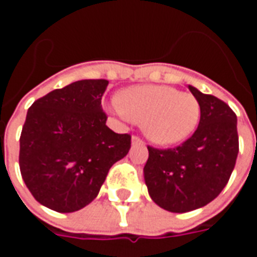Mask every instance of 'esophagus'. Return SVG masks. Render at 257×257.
I'll return each mask as SVG.
<instances>
[{
  "mask_svg": "<svg viewBox=\"0 0 257 257\" xmlns=\"http://www.w3.org/2000/svg\"><path fill=\"white\" fill-rule=\"evenodd\" d=\"M145 142H143V139L142 138H139V136H132V145H143Z\"/></svg>",
  "mask_w": 257,
  "mask_h": 257,
  "instance_id": "1",
  "label": "esophagus"
}]
</instances>
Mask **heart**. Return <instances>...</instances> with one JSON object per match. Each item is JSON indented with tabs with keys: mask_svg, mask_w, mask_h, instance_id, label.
Segmentation results:
<instances>
[{
	"mask_svg": "<svg viewBox=\"0 0 257 257\" xmlns=\"http://www.w3.org/2000/svg\"><path fill=\"white\" fill-rule=\"evenodd\" d=\"M112 107L121 117L142 123L146 136L158 145H175L187 139L201 117L195 96L165 85L128 88Z\"/></svg>",
	"mask_w": 257,
	"mask_h": 257,
	"instance_id": "obj_1",
	"label": "heart"
}]
</instances>
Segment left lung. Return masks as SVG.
I'll return each instance as SVG.
<instances>
[{
    "label": "left lung",
    "instance_id": "8db88e82",
    "mask_svg": "<svg viewBox=\"0 0 257 257\" xmlns=\"http://www.w3.org/2000/svg\"><path fill=\"white\" fill-rule=\"evenodd\" d=\"M201 107L198 128L172 149L147 146L145 180L158 206L184 213L209 204L221 193L235 167L237 115L213 95L189 86Z\"/></svg>",
    "mask_w": 257,
    "mask_h": 257
}]
</instances>
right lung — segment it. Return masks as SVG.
<instances>
[{"label": "right lung", "instance_id": "right-lung-1", "mask_svg": "<svg viewBox=\"0 0 257 257\" xmlns=\"http://www.w3.org/2000/svg\"><path fill=\"white\" fill-rule=\"evenodd\" d=\"M107 79H81L29 108L20 135L19 167L33 197L49 209H82L99 194L110 168L128 154L131 135L106 125Z\"/></svg>", "mask_w": 257, "mask_h": 257}]
</instances>
